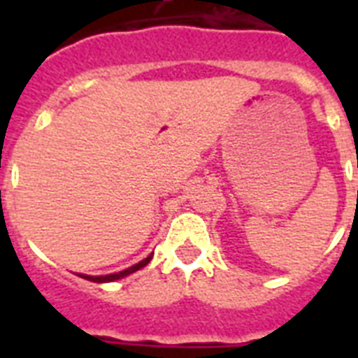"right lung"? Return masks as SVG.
<instances>
[{
	"instance_id": "1",
	"label": "right lung",
	"mask_w": 358,
	"mask_h": 358,
	"mask_svg": "<svg viewBox=\"0 0 358 358\" xmlns=\"http://www.w3.org/2000/svg\"><path fill=\"white\" fill-rule=\"evenodd\" d=\"M150 260H152V255L146 256L145 260H141L139 264H135V266L128 267V269H124V271L111 273V275H102V277H91V275H80V277L85 278V280H91V282H113V280H119V278L128 277V275H131V273L139 271L141 267H145Z\"/></svg>"
}]
</instances>
